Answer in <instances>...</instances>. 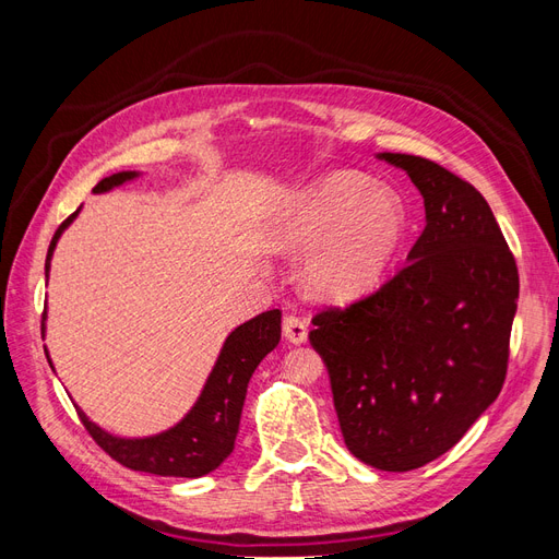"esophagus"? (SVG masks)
Returning a JSON list of instances; mask_svg holds the SVG:
<instances>
[{
  "instance_id": "34e87169",
  "label": "esophagus",
  "mask_w": 559,
  "mask_h": 559,
  "mask_svg": "<svg viewBox=\"0 0 559 559\" xmlns=\"http://www.w3.org/2000/svg\"><path fill=\"white\" fill-rule=\"evenodd\" d=\"M282 329H284L286 341L294 343V345H300V343H306V337H308V319L292 312V314L284 317Z\"/></svg>"
}]
</instances>
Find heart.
Masks as SVG:
<instances>
[{"label": "heart", "mask_w": 559, "mask_h": 559, "mask_svg": "<svg viewBox=\"0 0 559 559\" xmlns=\"http://www.w3.org/2000/svg\"><path fill=\"white\" fill-rule=\"evenodd\" d=\"M361 179L335 173L302 195L284 240L319 243L302 265V282L317 296L347 298L373 284L403 235V212L386 191H361Z\"/></svg>", "instance_id": "obj_1"}]
</instances>
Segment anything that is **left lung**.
Listing matches in <instances>:
<instances>
[{
    "mask_svg": "<svg viewBox=\"0 0 559 559\" xmlns=\"http://www.w3.org/2000/svg\"><path fill=\"white\" fill-rule=\"evenodd\" d=\"M425 198L427 226L378 292L312 317L347 450L380 471L448 452L506 380L520 277L487 200L429 158L382 154Z\"/></svg>",
    "mask_w": 559,
    "mask_h": 559,
    "instance_id": "left-lung-1",
    "label": "left lung"
}]
</instances>
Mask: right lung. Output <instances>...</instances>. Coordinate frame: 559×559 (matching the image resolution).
<instances>
[{"mask_svg": "<svg viewBox=\"0 0 559 559\" xmlns=\"http://www.w3.org/2000/svg\"><path fill=\"white\" fill-rule=\"evenodd\" d=\"M134 173H118L105 177L95 186V193L109 191L111 186L132 179ZM67 216L58 226L53 240L46 253V275L50 257H53L60 233L72 224ZM44 331V319H41ZM282 335V312L267 310L259 317L249 319L247 324L235 329L218 354V361L212 376L202 389L193 411L186 415L170 431L151 436V438H116L83 415L79 417L83 427L93 436V441L103 448L111 460L132 471L154 473V476H175V478H200L214 471L233 452L235 436L240 429V415L247 396V384L253 370L261 364L267 352H273Z\"/></svg>", "mask_w": 559, "mask_h": 559, "instance_id": "1", "label": "right lung"}]
</instances>
